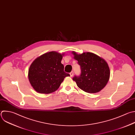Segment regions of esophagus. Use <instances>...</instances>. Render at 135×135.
Returning a JSON list of instances; mask_svg holds the SVG:
<instances>
[{
    "label": "esophagus",
    "mask_w": 135,
    "mask_h": 135,
    "mask_svg": "<svg viewBox=\"0 0 135 135\" xmlns=\"http://www.w3.org/2000/svg\"><path fill=\"white\" fill-rule=\"evenodd\" d=\"M70 76H71V77L73 76V71L71 72L70 73Z\"/></svg>",
    "instance_id": "esophagus-1"
}]
</instances>
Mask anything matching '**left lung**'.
Listing matches in <instances>:
<instances>
[{
    "label": "left lung",
    "instance_id": "8db88e82",
    "mask_svg": "<svg viewBox=\"0 0 135 135\" xmlns=\"http://www.w3.org/2000/svg\"><path fill=\"white\" fill-rule=\"evenodd\" d=\"M74 59L80 65L81 74L75 75L73 80L83 91L94 93L100 91L107 84L110 69L106 61L97 55L90 52L78 54L73 51Z\"/></svg>",
    "mask_w": 135,
    "mask_h": 135
}]
</instances>
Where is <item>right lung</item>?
<instances>
[{
	"mask_svg": "<svg viewBox=\"0 0 135 135\" xmlns=\"http://www.w3.org/2000/svg\"><path fill=\"white\" fill-rule=\"evenodd\" d=\"M63 54L52 51L36 58L28 70L31 85L38 93L49 94L60 87L66 76L70 74L64 71L61 63Z\"/></svg>",
	"mask_w": 135,
	"mask_h": 135,
	"instance_id": "add662e5",
	"label": "right lung"
}]
</instances>
